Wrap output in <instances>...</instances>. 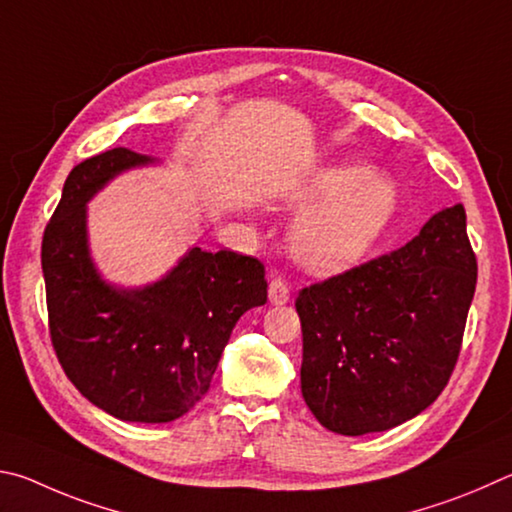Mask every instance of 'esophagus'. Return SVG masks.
I'll return each instance as SVG.
<instances>
[{
  "label": "esophagus",
  "instance_id": "1",
  "mask_svg": "<svg viewBox=\"0 0 512 512\" xmlns=\"http://www.w3.org/2000/svg\"><path fill=\"white\" fill-rule=\"evenodd\" d=\"M267 294H270L272 306H285V303L290 301V288L281 279H274L270 283V290H267Z\"/></svg>",
  "mask_w": 512,
  "mask_h": 512
}]
</instances>
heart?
<instances>
[{
	"instance_id": "obj_1",
	"label": "heart",
	"mask_w": 512,
	"mask_h": 512,
	"mask_svg": "<svg viewBox=\"0 0 512 512\" xmlns=\"http://www.w3.org/2000/svg\"><path fill=\"white\" fill-rule=\"evenodd\" d=\"M281 202L303 211L290 229V251L319 276L351 270L387 233L400 206L391 177L366 164H328L281 191Z\"/></svg>"
}]
</instances>
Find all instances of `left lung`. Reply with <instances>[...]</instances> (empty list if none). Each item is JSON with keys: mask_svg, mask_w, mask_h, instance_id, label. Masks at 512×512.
<instances>
[{"mask_svg": "<svg viewBox=\"0 0 512 512\" xmlns=\"http://www.w3.org/2000/svg\"><path fill=\"white\" fill-rule=\"evenodd\" d=\"M477 288L463 204L391 254L303 288L301 393L342 436L387 432L441 396Z\"/></svg>", "mask_w": 512, "mask_h": 512, "instance_id": "8db88e82", "label": "left lung"}]
</instances>
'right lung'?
Here are the masks:
<instances>
[{
  "instance_id": "obj_1",
  "label": "right lung",
  "mask_w": 512,
  "mask_h": 512,
  "mask_svg": "<svg viewBox=\"0 0 512 512\" xmlns=\"http://www.w3.org/2000/svg\"><path fill=\"white\" fill-rule=\"evenodd\" d=\"M155 157L114 148L71 170L44 229L49 330L67 378L107 414L170 423L211 387L236 321L267 301L265 267L236 251L191 247L155 283L121 288L96 270L87 202Z\"/></svg>"
}]
</instances>
